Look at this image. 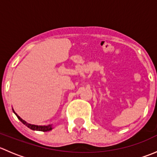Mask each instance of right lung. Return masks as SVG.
Segmentation results:
<instances>
[{"label": "right lung", "instance_id": "1", "mask_svg": "<svg viewBox=\"0 0 157 157\" xmlns=\"http://www.w3.org/2000/svg\"><path fill=\"white\" fill-rule=\"evenodd\" d=\"M13 112H14V114H15L16 115H17V117L18 118V119L20 120V121H21L23 124H24L25 125L27 126L28 128H30V129L33 130V131H44V132H45V131H51V130L52 129V127L51 124H48V125H36V124H29V123L26 122V121H24V120L22 119L21 118H20V116H19L18 115H17V113H16L15 112H14V110L13 109Z\"/></svg>", "mask_w": 157, "mask_h": 157}]
</instances>
